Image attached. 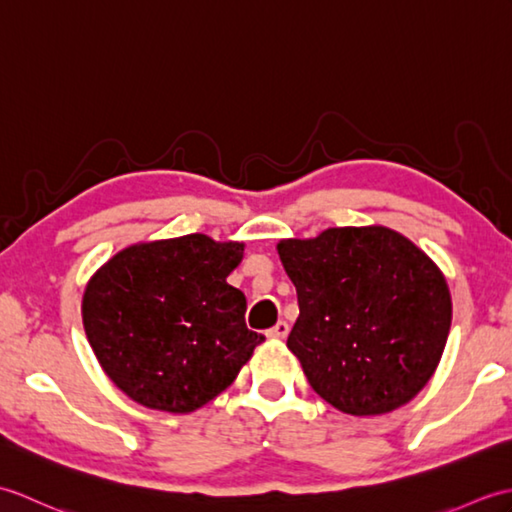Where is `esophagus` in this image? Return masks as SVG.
<instances>
[{
    "mask_svg": "<svg viewBox=\"0 0 512 512\" xmlns=\"http://www.w3.org/2000/svg\"><path fill=\"white\" fill-rule=\"evenodd\" d=\"M288 332H290V325H288L286 321H279V323L273 325V328H270L266 334L270 336V339H286Z\"/></svg>",
    "mask_w": 512,
    "mask_h": 512,
    "instance_id": "obj_1",
    "label": "esophagus"
}]
</instances>
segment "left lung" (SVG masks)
Segmentation results:
<instances>
[{
	"mask_svg": "<svg viewBox=\"0 0 512 512\" xmlns=\"http://www.w3.org/2000/svg\"><path fill=\"white\" fill-rule=\"evenodd\" d=\"M277 253L299 301L288 350L312 389L352 416L407 405L451 330V292L433 259L376 224L281 239Z\"/></svg>",
	"mask_w": 512,
	"mask_h": 512,
	"instance_id": "8db88e82",
	"label": "left lung"
}]
</instances>
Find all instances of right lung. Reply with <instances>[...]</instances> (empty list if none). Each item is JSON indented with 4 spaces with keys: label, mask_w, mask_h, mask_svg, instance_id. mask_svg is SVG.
<instances>
[{
    "label": "right lung",
    "mask_w": 512,
    "mask_h": 512,
    "mask_svg": "<svg viewBox=\"0 0 512 512\" xmlns=\"http://www.w3.org/2000/svg\"><path fill=\"white\" fill-rule=\"evenodd\" d=\"M242 242L191 233L123 248L83 292L85 336L107 378L147 409L191 413L237 378L262 334L226 284Z\"/></svg>",
    "instance_id": "right-lung-1"
}]
</instances>
